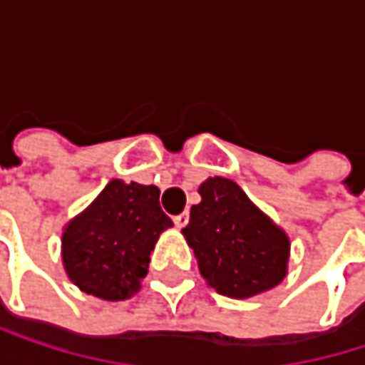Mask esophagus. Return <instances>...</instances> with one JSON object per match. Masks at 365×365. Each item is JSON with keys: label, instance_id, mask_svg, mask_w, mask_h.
Masks as SVG:
<instances>
[{"label": "esophagus", "instance_id": "esophagus-1", "mask_svg": "<svg viewBox=\"0 0 365 365\" xmlns=\"http://www.w3.org/2000/svg\"><path fill=\"white\" fill-rule=\"evenodd\" d=\"M173 222H175V226H178V228H183V226L190 222V215L183 211V213H180V215H175V217H173Z\"/></svg>", "mask_w": 365, "mask_h": 365}]
</instances>
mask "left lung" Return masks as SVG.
Listing matches in <instances>:
<instances>
[{
    "label": "left lung",
    "instance_id": "8db88e82",
    "mask_svg": "<svg viewBox=\"0 0 365 365\" xmlns=\"http://www.w3.org/2000/svg\"><path fill=\"white\" fill-rule=\"evenodd\" d=\"M200 202L182 230L198 270L217 294L245 300L277 287L289 264V237L239 183L209 178L198 185Z\"/></svg>",
    "mask_w": 365,
    "mask_h": 365
}]
</instances>
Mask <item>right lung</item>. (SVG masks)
Returning <instances> with one entry per match:
<instances>
[{
  "label": "right lung",
  "instance_id": "1",
  "mask_svg": "<svg viewBox=\"0 0 365 365\" xmlns=\"http://www.w3.org/2000/svg\"><path fill=\"white\" fill-rule=\"evenodd\" d=\"M156 185L111 180L63 228L61 257L69 281L84 294L118 302L135 296L148 274L150 254L173 226Z\"/></svg>",
  "mask_w": 365,
  "mask_h": 365
}]
</instances>
